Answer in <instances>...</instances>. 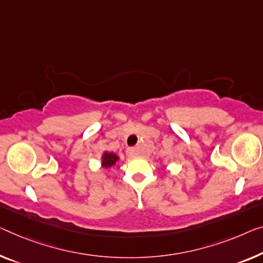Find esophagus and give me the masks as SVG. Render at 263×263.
<instances>
[{
    "mask_svg": "<svg viewBox=\"0 0 263 263\" xmlns=\"http://www.w3.org/2000/svg\"><path fill=\"white\" fill-rule=\"evenodd\" d=\"M126 155L128 157H136L137 155H138V151H137L136 147H128L126 150Z\"/></svg>",
    "mask_w": 263,
    "mask_h": 263,
    "instance_id": "34e87169",
    "label": "esophagus"
}]
</instances>
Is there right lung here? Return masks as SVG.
Instances as JSON below:
<instances>
[{"label": "right lung", "mask_w": 263, "mask_h": 263, "mask_svg": "<svg viewBox=\"0 0 263 263\" xmlns=\"http://www.w3.org/2000/svg\"><path fill=\"white\" fill-rule=\"evenodd\" d=\"M119 160V157L112 152H104V155L101 156V165L105 169H108L113 165H116V163Z\"/></svg>", "instance_id": "right-lung-1"}]
</instances>
